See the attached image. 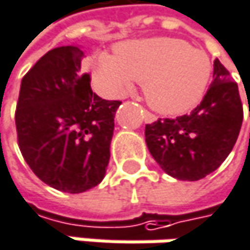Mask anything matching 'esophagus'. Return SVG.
I'll list each match as a JSON object with an SVG mask.
<instances>
[{"instance_id": "1", "label": "esophagus", "mask_w": 250, "mask_h": 250, "mask_svg": "<svg viewBox=\"0 0 250 250\" xmlns=\"http://www.w3.org/2000/svg\"><path fill=\"white\" fill-rule=\"evenodd\" d=\"M142 115H144V120H145V123H154V121L157 120V117H155L152 112L146 111V109H142Z\"/></svg>"}]
</instances>
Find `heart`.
I'll return each mask as SVG.
<instances>
[{
  "instance_id": "b5f03b06",
  "label": "heart",
  "mask_w": 250,
  "mask_h": 250,
  "mask_svg": "<svg viewBox=\"0 0 250 250\" xmlns=\"http://www.w3.org/2000/svg\"><path fill=\"white\" fill-rule=\"evenodd\" d=\"M211 73L207 52L176 38L126 41L117 45L115 55L98 51L92 60L99 92L118 98L141 82L146 102L166 115L193 109L205 96Z\"/></svg>"
}]
</instances>
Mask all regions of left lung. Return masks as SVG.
<instances>
[{
  "instance_id": "obj_1",
  "label": "left lung",
  "mask_w": 250,
  "mask_h": 250,
  "mask_svg": "<svg viewBox=\"0 0 250 250\" xmlns=\"http://www.w3.org/2000/svg\"><path fill=\"white\" fill-rule=\"evenodd\" d=\"M214 80L202 102L177 118L146 124L145 141L158 166L177 180L196 182L215 171L231 152L243 121L237 83L214 61Z\"/></svg>"
}]
</instances>
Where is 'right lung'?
Segmentation results:
<instances>
[{
	"label": "right lung",
	"instance_id": "obj_1",
	"mask_svg": "<svg viewBox=\"0 0 250 250\" xmlns=\"http://www.w3.org/2000/svg\"><path fill=\"white\" fill-rule=\"evenodd\" d=\"M76 45L48 51L21 79L16 109L19 148L48 186L82 193L105 177L120 101L99 98L82 73Z\"/></svg>",
	"mask_w": 250,
	"mask_h": 250
}]
</instances>
